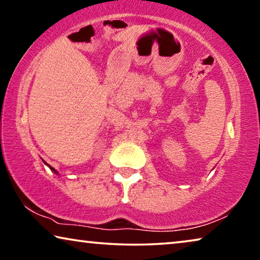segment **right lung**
<instances>
[{"label":"right lung","instance_id":"obj_1","mask_svg":"<svg viewBox=\"0 0 260 260\" xmlns=\"http://www.w3.org/2000/svg\"><path fill=\"white\" fill-rule=\"evenodd\" d=\"M43 162H44V164H45V166H47V167H48L49 169H51V171H52V172H54V174H56V175H59V172H57V171L55 170V169H54V168H52L51 166H48V164H47L46 162H45V160H43Z\"/></svg>","mask_w":260,"mask_h":260}]
</instances>
